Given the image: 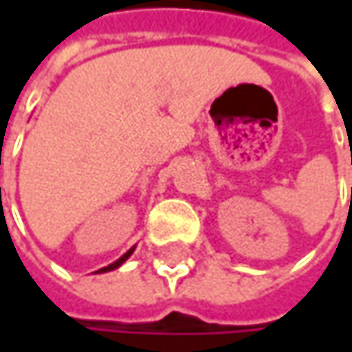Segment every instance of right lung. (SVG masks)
<instances>
[{"instance_id":"right-lung-1","label":"right lung","mask_w":352,"mask_h":352,"mask_svg":"<svg viewBox=\"0 0 352 352\" xmlns=\"http://www.w3.org/2000/svg\"><path fill=\"white\" fill-rule=\"evenodd\" d=\"M132 252H134V246H132V248H130L128 252H124V254H122V256H120L118 261H113L111 265H107V267L100 269V271H96V273H106V271H113V269H118V267H120V265H122V263H124V261H126V258H128L130 254H132Z\"/></svg>"}]
</instances>
